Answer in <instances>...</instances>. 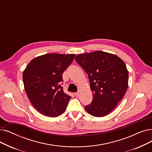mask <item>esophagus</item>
<instances>
[{"instance_id":"34e87169","label":"esophagus","mask_w":152,"mask_h":152,"mask_svg":"<svg viewBox=\"0 0 152 152\" xmlns=\"http://www.w3.org/2000/svg\"><path fill=\"white\" fill-rule=\"evenodd\" d=\"M79 94H80V93H79V92H75V95L77 97V96H79Z\"/></svg>"}]
</instances>
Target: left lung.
I'll list each match as a JSON object with an SVG mask.
<instances>
[{
    "label": "left lung",
    "mask_w": 152,
    "mask_h": 152,
    "mask_svg": "<svg viewBox=\"0 0 152 152\" xmlns=\"http://www.w3.org/2000/svg\"><path fill=\"white\" fill-rule=\"evenodd\" d=\"M76 61L88 74L92 94L91 103L85 106L94 117L109 114L124 97L128 88L129 72L117 56L96 51L78 55Z\"/></svg>",
    "instance_id": "obj_1"
}]
</instances>
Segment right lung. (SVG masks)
I'll return each instance as SVG.
<instances>
[{
	"instance_id": "right-lung-1",
	"label": "right lung",
	"mask_w": 152,
	"mask_h": 152,
	"mask_svg": "<svg viewBox=\"0 0 152 152\" xmlns=\"http://www.w3.org/2000/svg\"><path fill=\"white\" fill-rule=\"evenodd\" d=\"M75 55L47 54L32 60L23 72L26 92L34 107L44 115L55 117L65 111L71 97L61 86L63 73Z\"/></svg>"
}]
</instances>
